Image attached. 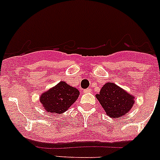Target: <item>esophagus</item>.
<instances>
[{"instance_id": "obj_1", "label": "esophagus", "mask_w": 160, "mask_h": 160, "mask_svg": "<svg viewBox=\"0 0 160 160\" xmlns=\"http://www.w3.org/2000/svg\"><path fill=\"white\" fill-rule=\"evenodd\" d=\"M90 91H91V89H90V88H88V89H85V90H83V93H90Z\"/></svg>"}]
</instances>
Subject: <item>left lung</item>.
<instances>
[{
	"label": "left lung",
	"instance_id": "8db88e82",
	"mask_svg": "<svg viewBox=\"0 0 160 160\" xmlns=\"http://www.w3.org/2000/svg\"><path fill=\"white\" fill-rule=\"evenodd\" d=\"M96 98L107 115L112 118L123 116L134 104V97L112 83H105Z\"/></svg>",
	"mask_w": 160,
	"mask_h": 160
}]
</instances>
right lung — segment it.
Masks as SVG:
<instances>
[{"label":"right lung","instance_id":"1","mask_svg":"<svg viewBox=\"0 0 160 160\" xmlns=\"http://www.w3.org/2000/svg\"><path fill=\"white\" fill-rule=\"evenodd\" d=\"M80 95L79 90L65 82H59L40 97V101L46 111L54 114H62L77 101Z\"/></svg>","mask_w":160,"mask_h":160}]
</instances>
